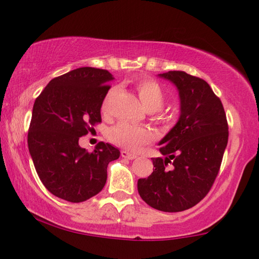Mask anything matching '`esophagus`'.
Listing matches in <instances>:
<instances>
[{
	"mask_svg": "<svg viewBox=\"0 0 259 259\" xmlns=\"http://www.w3.org/2000/svg\"><path fill=\"white\" fill-rule=\"evenodd\" d=\"M121 156L124 157V159H128V160H134L137 157V155L136 154H133V153H129L126 151H121Z\"/></svg>",
	"mask_w": 259,
	"mask_h": 259,
	"instance_id": "obj_1",
	"label": "esophagus"
}]
</instances>
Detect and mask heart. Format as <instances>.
<instances>
[{
	"label": "heart",
	"instance_id": "obj_1",
	"mask_svg": "<svg viewBox=\"0 0 259 259\" xmlns=\"http://www.w3.org/2000/svg\"><path fill=\"white\" fill-rule=\"evenodd\" d=\"M136 90H137L140 102L143 106L145 107L148 112L159 111L164 103V93L161 89V87L156 82L152 80H140L136 84ZM113 95V91L105 96L103 102V111L106 112L108 108V103ZM152 131L142 126H137L126 122H120L116 125L109 130L108 138L112 143L117 146H121L128 151H139L144 145L151 143L153 140Z\"/></svg>",
	"mask_w": 259,
	"mask_h": 259
}]
</instances>
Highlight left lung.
<instances>
[{"label":"left lung","mask_w":259,"mask_h":259,"mask_svg":"<svg viewBox=\"0 0 259 259\" xmlns=\"http://www.w3.org/2000/svg\"><path fill=\"white\" fill-rule=\"evenodd\" d=\"M157 76L176 87L179 117L159 142L164 159H152L155 169L138 179L137 188L152 208L178 212L194 207L211 188L227 146L229 126L221 99L202 78L182 71Z\"/></svg>","instance_id":"obj_1"}]
</instances>
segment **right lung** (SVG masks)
Here are the masks:
<instances>
[{
    "mask_svg": "<svg viewBox=\"0 0 259 259\" xmlns=\"http://www.w3.org/2000/svg\"><path fill=\"white\" fill-rule=\"evenodd\" d=\"M114 80L108 71L80 67L52 78L35 100L28 150L43 185L57 198L83 202L103 190L107 165L120 151L100 142L89 153L78 144L90 125L102 121L100 108Z\"/></svg>",
    "mask_w": 259,
    "mask_h": 259,
    "instance_id": "add662e5",
    "label": "right lung"
}]
</instances>
